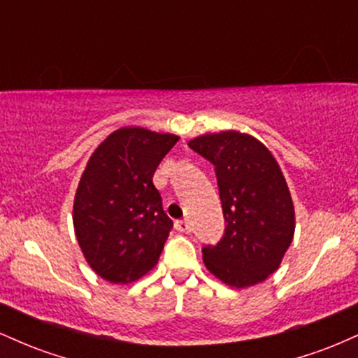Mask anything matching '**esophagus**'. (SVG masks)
Returning <instances> with one entry per match:
<instances>
[{
  "mask_svg": "<svg viewBox=\"0 0 358 358\" xmlns=\"http://www.w3.org/2000/svg\"><path fill=\"white\" fill-rule=\"evenodd\" d=\"M175 229H176V231H178V232H182V234L192 232L190 222H187V220H176V222H175Z\"/></svg>",
  "mask_w": 358,
  "mask_h": 358,
  "instance_id": "esophagus-1",
  "label": "esophagus"
}]
</instances>
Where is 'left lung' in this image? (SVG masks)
Listing matches in <instances>:
<instances>
[{"label": "left lung", "mask_w": 358, "mask_h": 358, "mask_svg": "<svg viewBox=\"0 0 358 358\" xmlns=\"http://www.w3.org/2000/svg\"><path fill=\"white\" fill-rule=\"evenodd\" d=\"M188 146L215 166L224 237L202 249L207 269L232 287L262 282L281 264L294 236V207L271 151L239 131L203 134Z\"/></svg>", "instance_id": "1"}]
</instances>
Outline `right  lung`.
I'll return each mask as SVG.
<instances>
[{"label": "right lung", "instance_id": "1", "mask_svg": "<svg viewBox=\"0 0 358 358\" xmlns=\"http://www.w3.org/2000/svg\"><path fill=\"white\" fill-rule=\"evenodd\" d=\"M178 139L121 127L89 158L73 199V229L85 261L106 281L133 282L158 262L173 220L153 175Z\"/></svg>", "mask_w": 358, "mask_h": 358}]
</instances>
